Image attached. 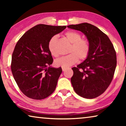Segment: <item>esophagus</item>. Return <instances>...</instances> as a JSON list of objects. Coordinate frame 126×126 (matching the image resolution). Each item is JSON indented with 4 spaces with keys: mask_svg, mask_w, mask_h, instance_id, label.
<instances>
[{
    "mask_svg": "<svg viewBox=\"0 0 126 126\" xmlns=\"http://www.w3.org/2000/svg\"><path fill=\"white\" fill-rule=\"evenodd\" d=\"M62 69L63 71H65L67 69V67H62Z\"/></svg>",
    "mask_w": 126,
    "mask_h": 126,
    "instance_id": "esophagus-1",
    "label": "esophagus"
}]
</instances>
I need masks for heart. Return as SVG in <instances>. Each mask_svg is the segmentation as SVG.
<instances>
[{
	"mask_svg": "<svg viewBox=\"0 0 126 126\" xmlns=\"http://www.w3.org/2000/svg\"><path fill=\"white\" fill-rule=\"evenodd\" d=\"M67 40L71 43L68 49L70 54L61 57L55 61L54 63L57 66L62 67H68L77 62L78 58L80 60H84L89 54L90 51V45L86 39H81V35L74 31L67 32L65 34ZM57 37L54 35L50 38L48 44V50L53 56L57 57L58 53L55 49L54 45Z\"/></svg>",
	"mask_w": 126,
	"mask_h": 126,
	"instance_id": "heart-1",
	"label": "heart"
}]
</instances>
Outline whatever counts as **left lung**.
Segmentation results:
<instances>
[{"mask_svg": "<svg viewBox=\"0 0 126 126\" xmlns=\"http://www.w3.org/2000/svg\"><path fill=\"white\" fill-rule=\"evenodd\" d=\"M67 27L82 32L90 45L87 58L72 68V86L80 97L94 98L104 93L112 82L117 65L116 51L108 36L94 25L83 23Z\"/></svg>", "mask_w": 126, "mask_h": 126, "instance_id": "left-lung-1", "label": "left lung"}]
</instances>
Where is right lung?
<instances>
[{
  "label": "right lung",
  "instance_id": "obj_1",
  "mask_svg": "<svg viewBox=\"0 0 126 126\" xmlns=\"http://www.w3.org/2000/svg\"><path fill=\"white\" fill-rule=\"evenodd\" d=\"M66 27L37 25L25 33L16 44L11 70L20 91L30 98L44 99L55 91L62 69L51 67L53 59L48 44L51 38Z\"/></svg>",
  "mask_w": 126,
  "mask_h": 126
}]
</instances>
